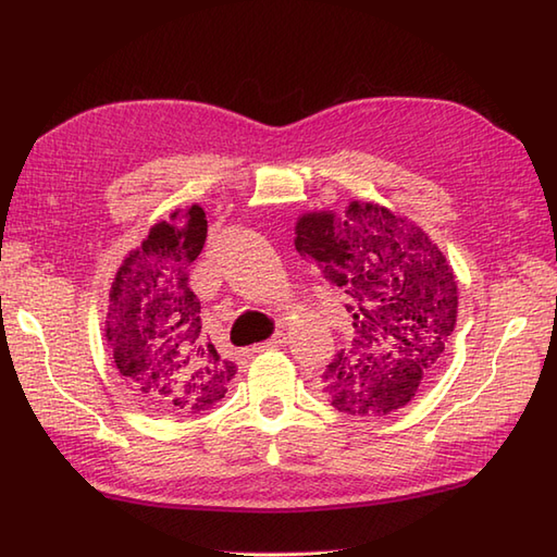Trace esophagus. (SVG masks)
Here are the masks:
<instances>
[{
	"instance_id": "obj_1",
	"label": "esophagus",
	"mask_w": 557,
	"mask_h": 557,
	"mask_svg": "<svg viewBox=\"0 0 557 557\" xmlns=\"http://www.w3.org/2000/svg\"><path fill=\"white\" fill-rule=\"evenodd\" d=\"M286 342H288V338H286V334H274V336H271V338H267V342L264 344H259V346H255V354H259V350H269V348H278V346H286Z\"/></svg>"
}]
</instances>
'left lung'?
<instances>
[{"label": "left lung", "mask_w": 557, "mask_h": 557, "mask_svg": "<svg viewBox=\"0 0 557 557\" xmlns=\"http://www.w3.org/2000/svg\"><path fill=\"white\" fill-rule=\"evenodd\" d=\"M295 249L346 295L354 338L322 384L336 411L387 416L442 366L457 324V281L437 245L389 209L350 201L344 215L305 213Z\"/></svg>", "instance_id": "8db88e82"}]
</instances>
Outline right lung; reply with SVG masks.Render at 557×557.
Wrapping results in <instances>:
<instances>
[{"label":"right lung","mask_w":557,"mask_h":557,"mask_svg":"<svg viewBox=\"0 0 557 557\" xmlns=\"http://www.w3.org/2000/svg\"><path fill=\"white\" fill-rule=\"evenodd\" d=\"M203 240V209H175L124 257L110 288L106 336L112 360L134 396L158 413L209 411L237 370L201 332V305L189 288Z\"/></svg>","instance_id":"right-lung-1"}]
</instances>
